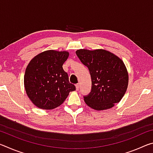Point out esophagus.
Here are the masks:
<instances>
[{"instance_id":"esophagus-1","label":"esophagus","mask_w":153,"mask_h":153,"mask_svg":"<svg viewBox=\"0 0 153 153\" xmlns=\"http://www.w3.org/2000/svg\"><path fill=\"white\" fill-rule=\"evenodd\" d=\"M76 90H78L79 88V84H77L76 85Z\"/></svg>"}]
</instances>
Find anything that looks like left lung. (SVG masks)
Masks as SVG:
<instances>
[{"label": "left lung", "instance_id": "obj_1", "mask_svg": "<svg viewBox=\"0 0 153 153\" xmlns=\"http://www.w3.org/2000/svg\"><path fill=\"white\" fill-rule=\"evenodd\" d=\"M76 53L91 76V92L84 97L86 104L98 111L112 108L128 88V73L123 61L103 49H79Z\"/></svg>", "mask_w": 153, "mask_h": 153}]
</instances>
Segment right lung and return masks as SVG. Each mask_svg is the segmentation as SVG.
<instances>
[{
    "mask_svg": "<svg viewBox=\"0 0 153 153\" xmlns=\"http://www.w3.org/2000/svg\"><path fill=\"white\" fill-rule=\"evenodd\" d=\"M68 56L67 51L50 50L30 61L25 69L24 86L27 97L36 107L53 109L65 101L69 92L76 90L63 69Z\"/></svg>",
    "mask_w": 153,
    "mask_h": 153,
    "instance_id": "1",
    "label": "right lung"
}]
</instances>
